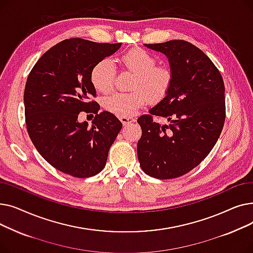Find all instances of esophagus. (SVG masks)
<instances>
[{"label": "esophagus", "mask_w": 253, "mask_h": 253, "mask_svg": "<svg viewBox=\"0 0 253 253\" xmlns=\"http://www.w3.org/2000/svg\"><path fill=\"white\" fill-rule=\"evenodd\" d=\"M120 121H121L122 124L125 126V125H128L130 123L135 122V119L130 118V117H121V118H120Z\"/></svg>", "instance_id": "1"}]
</instances>
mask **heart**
Here are the masks:
<instances>
[{"instance_id": "obj_1", "label": "heart", "mask_w": 253, "mask_h": 253, "mask_svg": "<svg viewBox=\"0 0 253 253\" xmlns=\"http://www.w3.org/2000/svg\"><path fill=\"white\" fill-rule=\"evenodd\" d=\"M125 68L135 73L132 93H115L104 99V108L118 117L133 116L147 102L162 99L171 85L172 73L165 66H158L156 58L140 48H133L121 56ZM91 83L98 92L109 93L114 89L116 66L111 58H103L93 66Z\"/></svg>"}]
</instances>
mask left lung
<instances>
[{
    "instance_id": "1",
    "label": "left lung",
    "mask_w": 253,
    "mask_h": 253,
    "mask_svg": "<svg viewBox=\"0 0 253 253\" xmlns=\"http://www.w3.org/2000/svg\"><path fill=\"white\" fill-rule=\"evenodd\" d=\"M168 58L172 82L150 115L137 119L142 135L137 157L148 175L169 179L197 167L216 143L224 124V84L219 71L200 49L182 40L144 44ZM154 115L169 123L160 126Z\"/></svg>"
}]
</instances>
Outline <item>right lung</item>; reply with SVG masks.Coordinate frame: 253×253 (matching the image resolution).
I'll use <instances>...</instances> for the list:
<instances>
[{
  "label": "right lung",
  "mask_w": 253,
  "mask_h": 253,
  "mask_svg": "<svg viewBox=\"0 0 253 253\" xmlns=\"http://www.w3.org/2000/svg\"><path fill=\"white\" fill-rule=\"evenodd\" d=\"M121 46L64 40L44 53L26 80L23 102L29 135L40 155L65 174L84 178L99 173L122 129L117 117L98 113L99 104L90 101L96 95L92 68ZM80 111L97 114L91 126L77 121Z\"/></svg>",
  "instance_id": "1"
}]
</instances>
